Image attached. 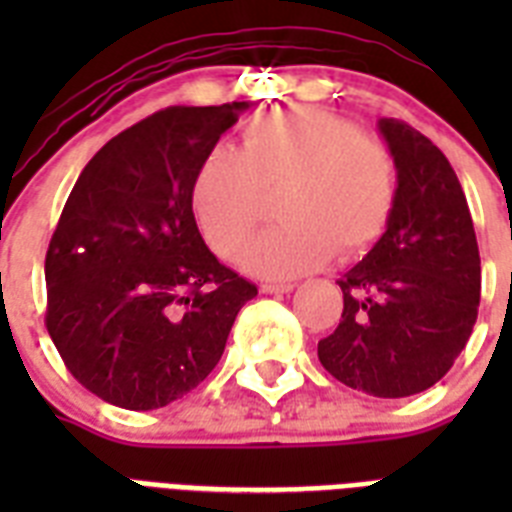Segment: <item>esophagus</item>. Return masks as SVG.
Segmentation results:
<instances>
[{"mask_svg": "<svg viewBox=\"0 0 512 512\" xmlns=\"http://www.w3.org/2000/svg\"><path fill=\"white\" fill-rule=\"evenodd\" d=\"M292 289H295V284H263L260 292H263V295H287Z\"/></svg>", "mask_w": 512, "mask_h": 512, "instance_id": "1", "label": "esophagus"}]
</instances>
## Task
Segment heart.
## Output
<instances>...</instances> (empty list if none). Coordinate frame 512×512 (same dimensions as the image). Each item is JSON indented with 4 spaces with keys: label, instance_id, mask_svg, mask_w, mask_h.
<instances>
[{
    "label": "heart",
    "instance_id": "1",
    "mask_svg": "<svg viewBox=\"0 0 512 512\" xmlns=\"http://www.w3.org/2000/svg\"><path fill=\"white\" fill-rule=\"evenodd\" d=\"M279 228L247 257L263 279H292L337 255L364 252L388 228L396 204V167L356 124L316 108L257 116L241 151L212 148L196 167L191 209L217 255L247 252L276 196Z\"/></svg>",
    "mask_w": 512,
    "mask_h": 512
}]
</instances>
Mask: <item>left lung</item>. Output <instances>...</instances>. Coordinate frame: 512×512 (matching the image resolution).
<instances>
[{
    "mask_svg": "<svg viewBox=\"0 0 512 512\" xmlns=\"http://www.w3.org/2000/svg\"><path fill=\"white\" fill-rule=\"evenodd\" d=\"M396 164L388 228L337 284L342 319L319 342L335 380L377 398L436 385L460 356L478 316L481 257L452 164L422 132L377 122Z\"/></svg>",
    "mask_w": 512,
    "mask_h": 512,
    "instance_id": "8db88e82",
    "label": "left lung"
}]
</instances>
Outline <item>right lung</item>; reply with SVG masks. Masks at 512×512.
I'll return each instance as SVG.
<instances>
[{
  "mask_svg": "<svg viewBox=\"0 0 512 512\" xmlns=\"http://www.w3.org/2000/svg\"><path fill=\"white\" fill-rule=\"evenodd\" d=\"M252 103L172 106L111 138L52 233L47 332L68 372L108 404L148 412L217 366L252 281L201 239L191 183Z\"/></svg>",
  "mask_w": 512,
  "mask_h": 512,
  "instance_id": "1",
  "label": "right lung"
}]
</instances>
